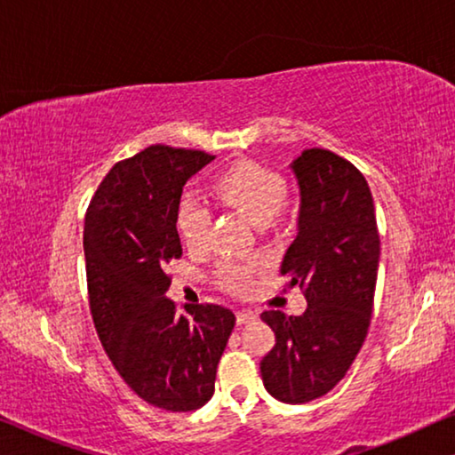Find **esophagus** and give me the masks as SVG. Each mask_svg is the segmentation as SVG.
<instances>
[{"label":"esophagus","instance_id":"obj_1","mask_svg":"<svg viewBox=\"0 0 455 455\" xmlns=\"http://www.w3.org/2000/svg\"><path fill=\"white\" fill-rule=\"evenodd\" d=\"M255 313H251V310H239L236 313V324H247L249 321H253Z\"/></svg>","mask_w":455,"mask_h":455}]
</instances>
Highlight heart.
Masks as SVG:
<instances>
[{"label": "heart", "instance_id": "heart-1", "mask_svg": "<svg viewBox=\"0 0 455 455\" xmlns=\"http://www.w3.org/2000/svg\"><path fill=\"white\" fill-rule=\"evenodd\" d=\"M214 194L220 202L245 214L255 227H269L286 204L288 186L282 175L271 169L241 163L216 178ZM178 227L192 249L206 245L210 208L196 194L188 192L181 196ZM219 280L230 292H243L249 286V269L243 266H220Z\"/></svg>", "mask_w": 455, "mask_h": 455}]
</instances>
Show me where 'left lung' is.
<instances>
[{
  "mask_svg": "<svg viewBox=\"0 0 455 455\" xmlns=\"http://www.w3.org/2000/svg\"><path fill=\"white\" fill-rule=\"evenodd\" d=\"M300 208L296 239L282 259L290 286H300L307 310L261 313L275 345L261 359L266 390L302 404L333 390L368 335L379 263V236L368 181L349 161L307 148L290 163Z\"/></svg>",
  "mask_w": 455,
  "mask_h": 455,
  "instance_id": "8db88e82",
  "label": "left lung"
}]
</instances>
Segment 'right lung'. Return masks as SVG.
<instances>
[{
	"instance_id": "add662e5",
	"label": "right lung",
	"mask_w": 455,
	"mask_h": 455,
	"mask_svg": "<svg viewBox=\"0 0 455 455\" xmlns=\"http://www.w3.org/2000/svg\"><path fill=\"white\" fill-rule=\"evenodd\" d=\"M214 157L155 145L110 169L85 216L90 307L100 341L124 382L172 412L204 406L235 327L219 304L175 310L163 267L181 257L180 200Z\"/></svg>"
}]
</instances>
